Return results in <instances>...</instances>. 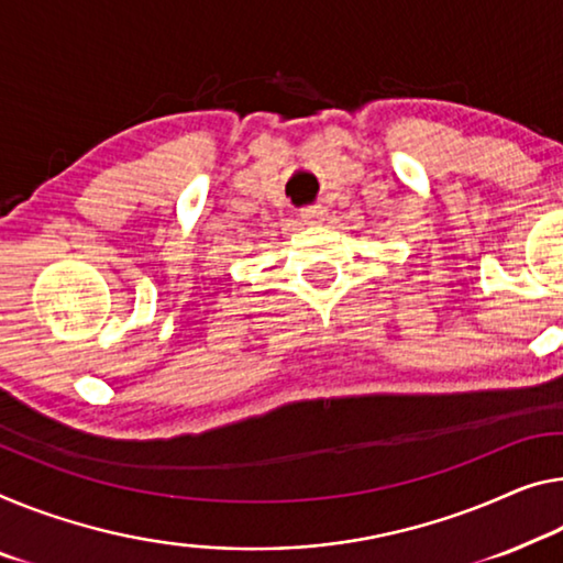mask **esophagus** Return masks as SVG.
<instances>
[{"mask_svg": "<svg viewBox=\"0 0 563 563\" xmlns=\"http://www.w3.org/2000/svg\"><path fill=\"white\" fill-rule=\"evenodd\" d=\"M299 216L305 223H319V221H324L327 211L322 209V206H307V209H301Z\"/></svg>", "mask_w": 563, "mask_h": 563, "instance_id": "34e87169", "label": "esophagus"}]
</instances>
